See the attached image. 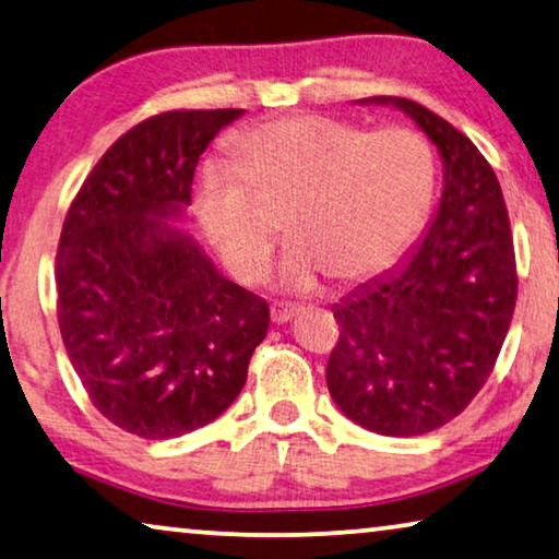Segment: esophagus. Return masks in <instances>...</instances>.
I'll list each match as a JSON object with an SVG mask.
<instances>
[{
    "mask_svg": "<svg viewBox=\"0 0 559 559\" xmlns=\"http://www.w3.org/2000/svg\"><path fill=\"white\" fill-rule=\"evenodd\" d=\"M298 311H301V308H296V306H288V304H273L271 306V319H273V323H288V321H294L296 316H298Z\"/></svg>",
    "mask_w": 559,
    "mask_h": 559,
    "instance_id": "1",
    "label": "esophagus"
}]
</instances>
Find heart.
<instances>
[{
    "label": "heart",
    "mask_w": 559,
    "mask_h": 559,
    "mask_svg": "<svg viewBox=\"0 0 559 559\" xmlns=\"http://www.w3.org/2000/svg\"><path fill=\"white\" fill-rule=\"evenodd\" d=\"M236 160H207L193 182V213L215 251L243 283L269 269L276 228L255 198L296 200L298 238L278 276L313 290L329 273L361 281L396 263L419 236L437 188V160L409 128L371 132L329 115H296L240 132Z\"/></svg>",
    "instance_id": "1"
}]
</instances>
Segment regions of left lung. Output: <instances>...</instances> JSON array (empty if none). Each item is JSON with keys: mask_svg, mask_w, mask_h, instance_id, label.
I'll return each instance as SVG.
<instances>
[{"mask_svg": "<svg viewBox=\"0 0 559 559\" xmlns=\"http://www.w3.org/2000/svg\"><path fill=\"white\" fill-rule=\"evenodd\" d=\"M356 103L412 118L444 182L419 243L331 308L341 336L326 384L359 427L419 437L454 419L492 373L518 301L510 218L495 170L460 130L406 97Z\"/></svg>", "mask_w": 559, "mask_h": 559, "instance_id": "left-lung-1", "label": "left lung"}]
</instances>
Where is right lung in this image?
I'll list each match as a JSON object with an SVG mask.
<instances>
[{
	"label": "right lung",
	"mask_w": 559,
	"mask_h": 559,
	"mask_svg": "<svg viewBox=\"0 0 559 559\" xmlns=\"http://www.w3.org/2000/svg\"><path fill=\"white\" fill-rule=\"evenodd\" d=\"M240 115L178 110L135 124L64 218L55 278L67 356L97 412L143 439L218 419L269 331V304L175 226L200 155Z\"/></svg>",
	"instance_id": "right-lung-1"
}]
</instances>
